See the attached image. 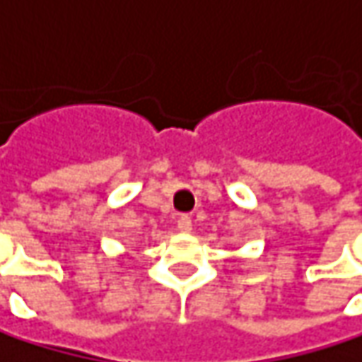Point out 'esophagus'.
I'll list each match as a JSON object with an SVG mask.
<instances>
[{
	"label": "esophagus",
	"instance_id": "obj_1",
	"mask_svg": "<svg viewBox=\"0 0 362 362\" xmlns=\"http://www.w3.org/2000/svg\"><path fill=\"white\" fill-rule=\"evenodd\" d=\"M178 228L182 233H190L192 230V218L190 216H180L178 218Z\"/></svg>",
	"mask_w": 362,
	"mask_h": 362
}]
</instances>
